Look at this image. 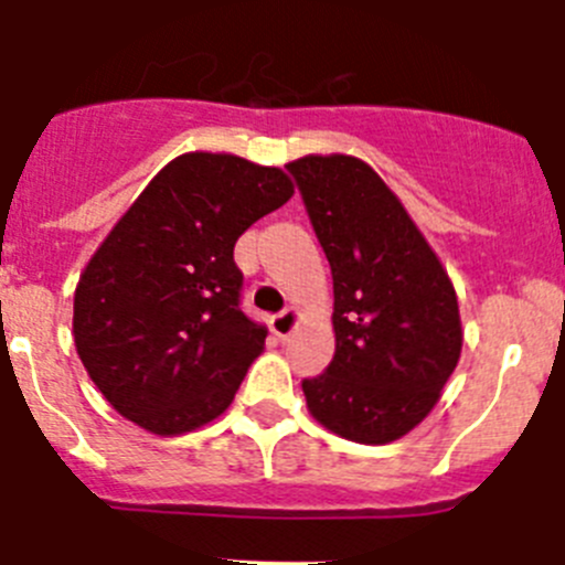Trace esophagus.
Instances as JSON below:
<instances>
[{
	"label": "esophagus",
	"instance_id": "34e87169",
	"mask_svg": "<svg viewBox=\"0 0 565 565\" xmlns=\"http://www.w3.org/2000/svg\"><path fill=\"white\" fill-rule=\"evenodd\" d=\"M294 326H297V311H291V308H286V311H279L277 317H271V333L277 339H286L288 333L294 331Z\"/></svg>",
	"mask_w": 565,
	"mask_h": 565
}]
</instances>
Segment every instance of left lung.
<instances>
[{
  "mask_svg": "<svg viewBox=\"0 0 565 565\" xmlns=\"http://www.w3.org/2000/svg\"><path fill=\"white\" fill-rule=\"evenodd\" d=\"M331 263L337 351L302 379L319 424L387 444L436 407L461 356V317L436 252L371 167L351 154L288 163Z\"/></svg>",
  "mask_w": 565,
  "mask_h": 565,
  "instance_id": "8db88e82",
  "label": "left lung"
}]
</instances>
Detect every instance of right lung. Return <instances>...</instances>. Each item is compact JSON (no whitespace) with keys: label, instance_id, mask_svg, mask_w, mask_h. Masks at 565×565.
Listing matches in <instances>:
<instances>
[{"label":"right lung","instance_id":"1","mask_svg":"<svg viewBox=\"0 0 565 565\" xmlns=\"http://www.w3.org/2000/svg\"><path fill=\"white\" fill-rule=\"evenodd\" d=\"M291 194L282 169L189 152L115 223L78 279L73 337L124 418L178 436L232 404L268 337L239 308L234 243Z\"/></svg>","mask_w":565,"mask_h":565}]
</instances>
